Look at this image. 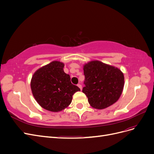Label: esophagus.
<instances>
[{
  "label": "esophagus",
  "mask_w": 154,
  "mask_h": 154,
  "mask_svg": "<svg viewBox=\"0 0 154 154\" xmlns=\"http://www.w3.org/2000/svg\"><path fill=\"white\" fill-rule=\"evenodd\" d=\"M78 87L80 88V90L82 91V85H80V84H78Z\"/></svg>",
  "instance_id": "1"
}]
</instances>
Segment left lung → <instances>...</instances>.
Listing matches in <instances>:
<instances>
[{
	"label": "left lung",
	"mask_w": 154,
	"mask_h": 154,
	"mask_svg": "<svg viewBox=\"0 0 154 154\" xmlns=\"http://www.w3.org/2000/svg\"><path fill=\"white\" fill-rule=\"evenodd\" d=\"M85 87L82 92L94 109H104L117 101L125 84L123 73L118 67L92 60L83 65Z\"/></svg>",
	"instance_id": "obj_1"
}]
</instances>
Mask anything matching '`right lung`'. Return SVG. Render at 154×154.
<instances>
[{"label":"right lung","instance_id":"add662e5","mask_svg":"<svg viewBox=\"0 0 154 154\" xmlns=\"http://www.w3.org/2000/svg\"><path fill=\"white\" fill-rule=\"evenodd\" d=\"M63 67V63L53 61L36 70L31 80L32 94L37 103L54 112L67 108L71 103L72 95L80 91L72 84Z\"/></svg>","mask_w":154,"mask_h":154}]
</instances>
